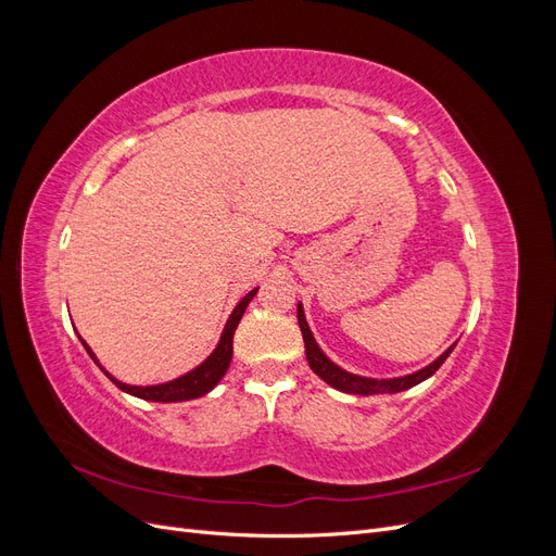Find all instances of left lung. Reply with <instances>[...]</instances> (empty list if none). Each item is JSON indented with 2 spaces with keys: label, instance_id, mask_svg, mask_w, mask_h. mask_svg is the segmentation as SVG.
Returning <instances> with one entry per match:
<instances>
[{
  "label": "left lung",
  "instance_id": "1",
  "mask_svg": "<svg viewBox=\"0 0 556 556\" xmlns=\"http://www.w3.org/2000/svg\"><path fill=\"white\" fill-rule=\"evenodd\" d=\"M296 317H299V327H301V333H304V345H306V357H308V364L313 371L323 378L327 384L336 387V390H341L345 394H362V396H368V394H396V392H403L408 390V387H415L417 382H422L427 378H431L439 368L443 366V362L450 357V352L454 350L447 348L443 355L435 359L433 364L425 366L422 371L417 374H410V376H403V378H392V380H374V378H362V376H355V374H348L343 371L341 366H336L323 350H319V345L315 343L313 333L308 329V323L304 317V308H296Z\"/></svg>",
  "mask_w": 556,
  "mask_h": 556
}]
</instances>
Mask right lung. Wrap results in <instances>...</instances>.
<instances>
[{
  "label": "right lung",
  "instance_id": "obj_1",
  "mask_svg": "<svg viewBox=\"0 0 556 556\" xmlns=\"http://www.w3.org/2000/svg\"><path fill=\"white\" fill-rule=\"evenodd\" d=\"M255 294H257V290H252V292H248V294L239 301V306L233 308V313H231L229 319H227L225 331H223V336H220V343H217V348L213 350V355H211L204 364H199V366L194 368V371L185 374V376H180V378H176V380H172V382H164V384L137 387V384H125V382H121V380H115L111 374L104 371L102 366H99V362H97V357H94V352L88 348V343L83 341L80 336H78V339H80L83 345H86L88 355L97 362V366L102 368V371H104L117 387H121L123 392H127V394H131V396L146 399V401H160V403L190 401V399L204 396L206 392H211L213 387H215L217 382H220L223 376L227 374L231 355H233V331H237V327H239V323H241V317H243L248 304H250L252 296H255Z\"/></svg>",
  "mask_w": 556,
  "mask_h": 556
}]
</instances>
